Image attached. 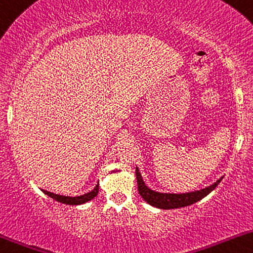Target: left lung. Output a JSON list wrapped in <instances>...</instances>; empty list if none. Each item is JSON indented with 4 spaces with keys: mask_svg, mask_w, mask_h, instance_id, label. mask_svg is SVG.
<instances>
[{
    "mask_svg": "<svg viewBox=\"0 0 253 253\" xmlns=\"http://www.w3.org/2000/svg\"><path fill=\"white\" fill-rule=\"evenodd\" d=\"M222 179L223 178L218 179L214 184L210 185V186L205 187L202 190H197V191L186 192V194H167V192L155 191V190L146 186L145 181L142 180L141 174H140L139 168L136 167L137 190H139L140 196L148 205L161 208V210H173V208H181L190 205H194L195 202L200 201V200L207 196L210 192H212L218 186V184L222 181Z\"/></svg>",
    "mask_w": 253,
    "mask_h": 253,
    "instance_id": "left-lung-1",
    "label": "left lung"
}]
</instances>
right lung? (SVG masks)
I'll list each match as a JSON object with an SVG mask.
<instances>
[{
    "label": "right lung",
    "instance_id": "obj_1",
    "mask_svg": "<svg viewBox=\"0 0 253 253\" xmlns=\"http://www.w3.org/2000/svg\"><path fill=\"white\" fill-rule=\"evenodd\" d=\"M45 195L51 197V199L56 200V201L61 202V204L64 205H70V206H78V205H83V204H86V202L91 201L92 199H95L98 194V184L91 190L90 192H86L84 195H80V196H63V195H57L53 194V192H49L47 190H41Z\"/></svg>",
    "mask_w": 253,
    "mask_h": 253
}]
</instances>
